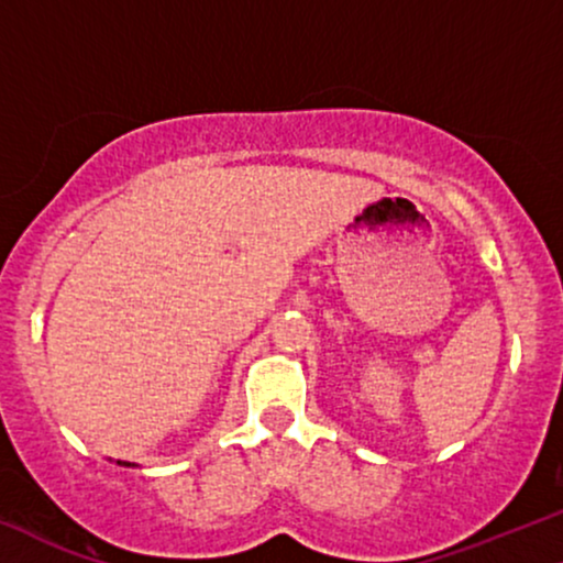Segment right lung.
Wrapping results in <instances>:
<instances>
[{"label":"right lung","instance_id":"right-lung-1","mask_svg":"<svg viewBox=\"0 0 563 563\" xmlns=\"http://www.w3.org/2000/svg\"><path fill=\"white\" fill-rule=\"evenodd\" d=\"M117 465H124V467H134V462H122V460H117Z\"/></svg>","mask_w":563,"mask_h":563}]
</instances>
